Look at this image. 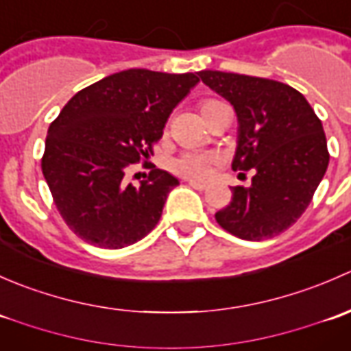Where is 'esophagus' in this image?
I'll return each mask as SVG.
<instances>
[{"label": "esophagus", "instance_id": "obj_1", "mask_svg": "<svg viewBox=\"0 0 351 351\" xmlns=\"http://www.w3.org/2000/svg\"><path fill=\"white\" fill-rule=\"evenodd\" d=\"M189 185L195 190H205L207 189V183H202V182H195V180H189Z\"/></svg>", "mask_w": 351, "mask_h": 351}]
</instances>
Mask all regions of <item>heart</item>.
I'll return each mask as SVG.
<instances>
[{
    "instance_id": "obj_1",
    "label": "heart",
    "mask_w": 351,
    "mask_h": 351,
    "mask_svg": "<svg viewBox=\"0 0 351 351\" xmlns=\"http://www.w3.org/2000/svg\"><path fill=\"white\" fill-rule=\"evenodd\" d=\"M214 104H217V101L207 100L202 104L200 108L205 110ZM210 161L212 158L207 154L186 153L175 161V171H178L180 175L190 176V178H205L208 175V169H210Z\"/></svg>"
}]
</instances>
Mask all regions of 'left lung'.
Here are the masks:
<instances>
[{"label":"left lung","mask_w":351,"mask_h":351,"mask_svg":"<svg viewBox=\"0 0 351 351\" xmlns=\"http://www.w3.org/2000/svg\"><path fill=\"white\" fill-rule=\"evenodd\" d=\"M198 76L238 117L232 169L254 173L250 186H232L215 221L246 241L274 238L304 214L326 173L323 123L304 95L280 81L222 71Z\"/></svg>","instance_id":"obj_1"}]
</instances>
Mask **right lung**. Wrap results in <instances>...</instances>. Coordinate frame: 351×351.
Here are the masks:
<instances>
[{
	"label": "right lung",
	"instance_id": "right-lung-1",
	"mask_svg": "<svg viewBox=\"0 0 351 351\" xmlns=\"http://www.w3.org/2000/svg\"><path fill=\"white\" fill-rule=\"evenodd\" d=\"M193 73L125 69L77 91L51 123L42 173L74 234L107 250L141 241L180 185L153 168L139 185L125 171L153 154L173 108L198 83Z\"/></svg>",
	"mask_w": 351,
	"mask_h": 351
}]
</instances>
